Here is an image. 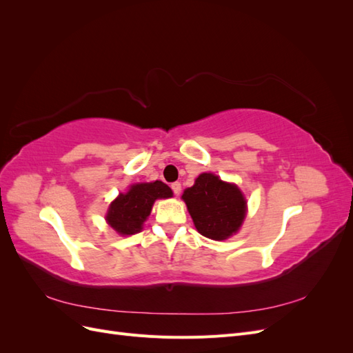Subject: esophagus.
I'll return each mask as SVG.
<instances>
[{"label": "esophagus", "instance_id": "1", "mask_svg": "<svg viewBox=\"0 0 353 353\" xmlns=\"http://www.w3.org/2000/svg\"><path fill=\"white\" fill-rule=\"evenodd\" d=\"M170 188H172V191H174V193H175L176 196L181 193V184L178 183V181H176V183H172V184H170Z\"/></svg>", "mask_w": 353, "mask_h": 353}]
</instances>
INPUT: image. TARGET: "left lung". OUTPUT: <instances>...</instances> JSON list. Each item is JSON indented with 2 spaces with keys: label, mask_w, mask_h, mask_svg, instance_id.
I'll list each match as a JSON object with an SVG mask.
<instances>
[{
  "label": "left lung",
  "mask_w": 353,
  "mask_h": 353,
  "mask_svg": "<svg viewBox=\"0 0 353 353\" xmlns=\"http://www.w3.org/2000/svg\"><path fill=\"white\" fill-rule=\"evenodd\" d=\"M183 199L197 231L212 240H225L237 232L245 215L241 191L213 174H201Z\"/></svg>",
  "instance_id": "1"
}]
</instances>
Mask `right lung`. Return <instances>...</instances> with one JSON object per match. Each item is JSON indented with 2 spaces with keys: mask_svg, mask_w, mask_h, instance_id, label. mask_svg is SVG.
<instances>
[{
  "mask_svg": "<svg viewBox=\"0 0 353 353\" xmlns=\"http://www.w3.org/2000/svg\"><path fill=\"white\" fill-rule=\"evenodd\" d=\"M168 197H172V190L162 181L135 184L126 194H119L112 201L105 219L114 231L122 236H131L141 231L144 221L150 215L154 200Z\"/></svg>",
  "mask_w": 353,
  "mask_h": 353,
  "instance_id": "add662e5",
  "label": "right lung"
}]
</instances>
